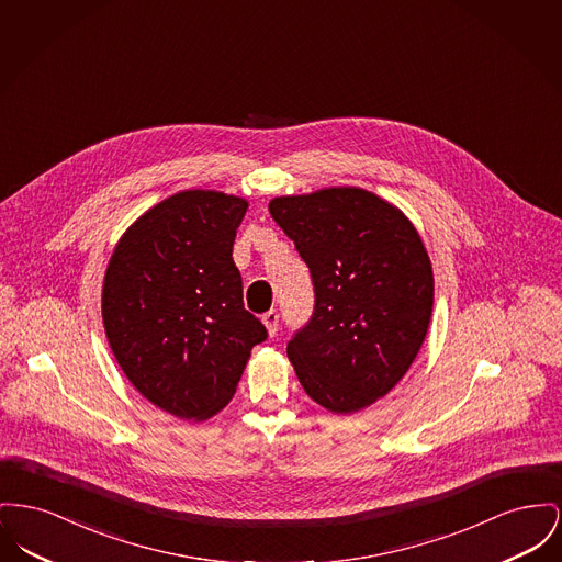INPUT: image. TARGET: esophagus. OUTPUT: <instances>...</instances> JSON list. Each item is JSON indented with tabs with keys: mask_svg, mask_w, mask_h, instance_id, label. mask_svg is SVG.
Wrapping results in <instances>:
<instances>
[{
	"mask_svg": "<svg viewBox=\"0 0 562 562\" xmlns=\"http://www.w3.org/2000/svg\"><path fill=\"white\" fill-rule=\"evenodd\" d=\"M278 323H280V316L276 310H269L267 314H263V325L267 333L273 337L278 333Z\"/></svg>",
	"mask_w": 562,
	"mask_h": 562,
	"instance_id": "obj_1",
	"label": "esophagus"
}]
</instances>
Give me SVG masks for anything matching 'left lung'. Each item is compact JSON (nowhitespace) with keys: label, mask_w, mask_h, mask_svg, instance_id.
Instances as JSON below:
<instances>
[{"label":"left lung","mask_w":562,"mask_h":562,"mask_svg":"<svg viewBox=\"0 0 562 562\" xmlns=\"http://www.w3.org/2000/svg\"><path fill=\"white\" fill-rule=\"evenodd\" d=\"M310 267L316 305L286 355L310 398L352 414L389 395L429 330L432 267L420 233L386 199L329 187L269 201Z\"/></svg>","instance_id":"obj_1"}]
</instances>
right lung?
<instances>
[{"label": "right lung", "instance_id": "add662e5", "mask_svg": "<svg viewBox=\"0 0 562 562\" xmlns=\"http://www.w3.org/2000/svg\"><path fill=\"white\" fill-rule=\"evenodd\" d=\"M248 201L189 189L146 210L105 267L101 318L116 363L153 405L201 423L235 395L267 330L233 263Z\"/></svg>", "mask_w": 562, "mask_h": 562}]
</instances>
